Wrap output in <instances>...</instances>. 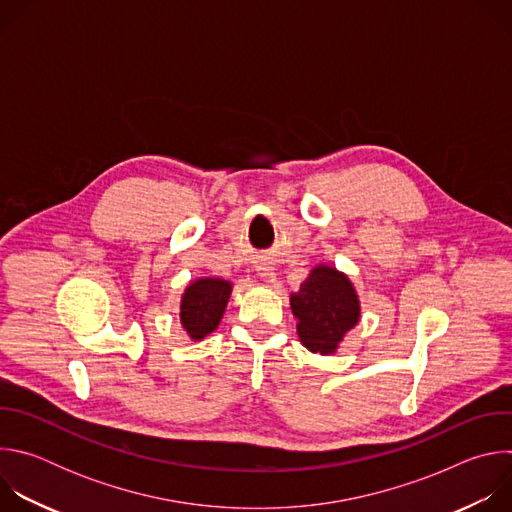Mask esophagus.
I'll use <instances>...</instances> for the list:
<instances>
[{"label":"esophagus","mask_w":512,"mask_h":512,"mask_svg":"<svg viewBox=\"0 0 512 512\" xmlns=\"http://www.w3.org/2000/svg\"><path fill=\"white\" fill-rule=\"evenodd\" d=\"M257 271H259V275H261V277H265V279H271V277H273V269H271V267H267V265H259V267H257Z\"/></svg>","instance_id":"esophagus-1"}]
</instances>
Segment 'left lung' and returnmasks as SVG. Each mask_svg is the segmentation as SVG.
I'll use <instances>...</instances> for the list:
<instances>
[{
	"instance_id": "1",
	"label": "left lung",
	"mask_w": 512,
	"mask_h": 512,
	"mask_svg": "<svg viewBox=\"0 0 512 512\" xmlns=\"http://www.w3.org/2000/svg\"><path fill=\"white\" fill-rule=\"evenodd\" d=\"M289 304L298 318L302 344L320 354H332L360 318L358 296L350 279L328 265L314 267L300 291L291 294Z\"/></svg>"
}]
</instances>
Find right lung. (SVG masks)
I'll return each mask as SVG.
<instances>
[{
	"instance_id": "add662e5",
	"label": "right lung",
	"mask_w": 512,
	"mask_h": 512,
	"mask_svg": "<svg viewBox=\"0 0 512 512\" xmlns=\"http://www.w3.org/2000/svg\"><path fill=\"white\" fill-rule=\"evenodd\" d=\"M233 285L225 279L204 277L190 283L182 296L180 322L192 340H202L221 322Z\"/></svg>"
}]
</instances>
